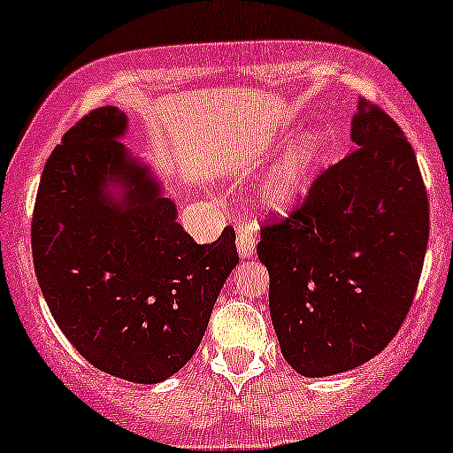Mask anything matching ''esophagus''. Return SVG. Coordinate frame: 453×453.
I'll list each match as a JSON object with an SVG mask.
<instances>
[{
  "instance_id": "1",
  "label": "esophagus",
  "mask_w": 453,
  "mask_h": 453,
  "mask_svg": "<svg viewBox=\"0 0 453 453\" xmlns=\"http://www.w3.org/2000/svg\"><path fill=\"white\" fill-rule=\"evenodd\" d=\"M256 241H258V234H256V227L250 226V223H243V226L236 227V248H239L241 256H252Z\"/></svg>"
}]
</instances>
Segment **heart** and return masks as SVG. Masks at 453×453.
<instances>
[{
	"label": "heart",
	"instance_id": "1",
	"mask_svg": "<svg viewBox=\"0 0 453 453\" xmlns=\"http://www.w3.org/2000/svg\"><path fill=\"white\" fill-rule=\"evenodd\" d=\"M315 149H318V138H309L273 168L267 184H265L269 205L278 210H287L303 197L309 180H311V168L315 153H318Z\"/></svg>",
	"mask_w": 453,
	"mask_h": 453
}]
</instances>
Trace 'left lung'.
I'll return each instance as SVG.
<instances>
[{
    "label": "left lung",
    "mask_w": 453,
    "mask_h": 453,
    "mask_svg": "<svg viewBox=\"0 0 453 453\" xmlns=\"http://www.w3.org/2000/svg\"><path fill=\"white\" fill-rule=\"evenodd\" d=\"M357 149L319 173L287 217L269 214L256 248L282 357L304 377L344 372L381 353L414 303L429 201L412 144L359 98Z\"/></svg>",
    "instance_id": "1"
}]
</instances>
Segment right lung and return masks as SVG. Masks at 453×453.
<instances>
[{
  "mask_svg": "<svg viewBox=\"0 0 453 453\" xmlns=\"http://www.w3.org/2000/svg\"><path fill=\"white\" fill-rule=\"evenodd\" d=\"M127 116L98 107L52 150L32 212V260L63 335L98 370L157 383L184 368L239 263L234 227L199 245L171 199L118 142ZM127 188L115 203L104 188Z\"/></svg>",
  "mask_w": 453,
  "mask_h": 453,
  "instance_id": "obj_1",
  "label": "right lung"
}]
</instances>
